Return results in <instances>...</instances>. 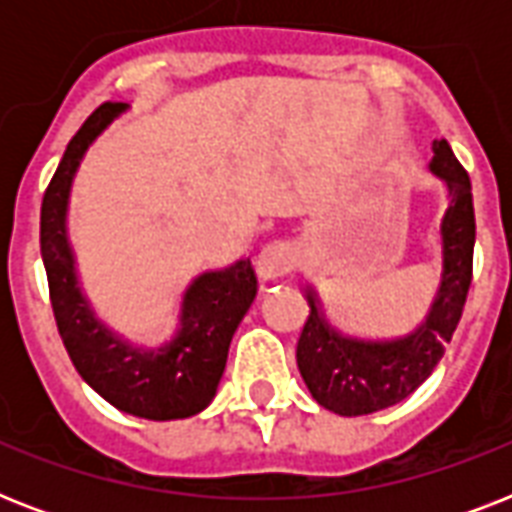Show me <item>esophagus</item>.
Wrapping results in <instances>:
<instances>
[{
  "mask_svg": "<svg viewBox=\"0 0 512 512\" xmlns=\"http://www.w3.org/2000/svg\"><path fill=\"white\" fill-rule=\"evenodd\" d=\"M297 257L292 244L287 241H273L268 247H263V252L257 255L255 260V271L263 281H276L284 279L292 268H295Z\"/></svg>",
  "mask_w": 512,
  "mask_h": 512,
  "instance_id": "obj_1",
  "label": "esophagus"
}]
</instances>
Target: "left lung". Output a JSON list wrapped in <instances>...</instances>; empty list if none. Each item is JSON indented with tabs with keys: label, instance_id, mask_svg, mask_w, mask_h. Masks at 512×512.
Wrapping results in <instances>:
<instances>
[{
	"label": "left lung",
	"instance_id": "8db88e82",
	"mask_svg": "<svg viewBox=\"0 0 512 512\" xmlns=\"http://www.w3.org/2000/svg\"><path fill=\"white\" fill-rule=\"evenodd\" d=\"M430 172L449 188V209L441 220L444 271L430 311L412 335L398 340H356L329 327L319 297L305 289L311 316L297 340V366L311 396L342 417L380 412L404 401L428 380L460 324L473 279L476 212L470 177L446 140H433Z\"/></svg>",
	"mask_w": 512,
	"mask_h": 512
}]
</instances>
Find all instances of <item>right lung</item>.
<instances>
[{
	"instance_id": "1",
	"label": "right lung",
	"mask_w": 512,
	"mask_h": 512,
	"mask_svg": "<svg viewBox=\"0 0 512 512\" xmlns=\"http://www.w3.org/2000/svg\"><path fill=\"white\" fill-rule=\"evenodd\" d=\"M124 108L127 103H103L87 116L44 191L39 244L50 303L60 340L92 390L135 417L183 420L207 409L215 398L233 332L257 295V276L249 260L201 273L185 289L175 340L156 350L135 348L95 319L79 289L74 252L68 247V193L84 151Z\"/></svg>"
}]
</instances>
